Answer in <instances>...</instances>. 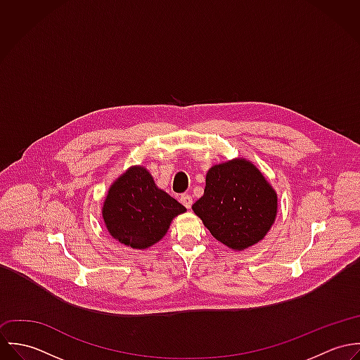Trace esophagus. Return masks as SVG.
Wrapping results in <instances>:
<instances>
[{
	"label": "esophagus",
	"mask_w": 360,
	"mask_h": 360,
	"mask_svg": "<svg viewBox=\"0 0 360 360\" xmlns=\"http://www.w3.org/2000/svg\"><path fill=\"white\" fill-rule=\"evenodd\" d=\"M180 202L187 209H190L193 205V197L190 194H183V195H180Z\"/></svg>",
	"instance_id": "obj_1"
}]
</instances>
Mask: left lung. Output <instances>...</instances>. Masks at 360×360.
I'll list each match as a JSON object with an SVG mask.
<instances>
[{"mask_svg": "<svg viewBox=\"0 0 360 360\" xmlns=\"http://www.w3.org/2000/svg\"><path fill=\"white\" fill-rule=\"evenodd\" d=\"M193 210L217 241L240 251L266 236L276 219L277 195L251 162L234 159L210 167Z\"/></svg>", "mask_w": 360, "mask_h": 360, "instance_id": "obj_1", "label": "left lung"}]
</instances>
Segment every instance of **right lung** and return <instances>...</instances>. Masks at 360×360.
<instances>
[{"mask_svg":"<svg viewBox=\"0 0 360 360\" xmlns=\"http://www.w3.org/2000/svg\"><path fill=\"white\" fill-rule=\"evenodd\" d=\"M186 207L155 186L141 166L129 169L109 188L103 216L108 231L119 243L146 250L167 231L174 216Z\"/></svg>","mask_w":360,"mask_h":360,"instance_id":"1","label":"right lung"}]
</instances>
